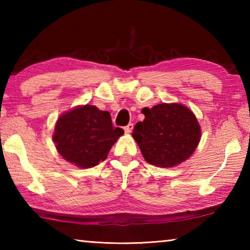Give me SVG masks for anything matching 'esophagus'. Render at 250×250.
Wrapping results in <instances>:
<instances>
[{
    "instance_id": "obj_1",
    "label": "esophagus",
    "mask_w": 250,
    "mask_h": 250,
    "mask_svg": "<svg viewBox=\"0 0 250 250\" xmlns=\"http://www.w3.org/2000/svg\"><path fill=\"white\" fill-rule=\"evenodd\" d=\"M124 129L125 131V133H130L131 131H132V129H133V124H129L128 125H125Z\"/></svg>"
}]
</instances>
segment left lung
<instances>
[{"label": "left lung", "mask_w": 250, "mask_h": 250, "mask_svg": "<svg viewBox=\"0 0 250 250\" xmlns=\"http://www.w3.org/2000/svg\"><path fill=\"white\" fill-rule=\"evenodd\" d=\"M145 120L133 128V138L147 163L172 167L188 160L198 146L201 128L194 113L179 104L143 108Z\"/></svg>", "instance_id": "left-lung-1"}]
</instances>
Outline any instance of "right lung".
Segmentation results:
<instances>
[{
  "label": "right lung",
  "mask_w": 250,
  "mask_h": 250,
  "mask_svg": "<svg viewBox=\"0 0 250 250\" xmlns=\"http://www.w3.org/2000/svg\"><path fill=\"white\" fill-rule=\"evenodd\" d=\"M122 134L124 130L112 125L108 111L86 104L59 117L53 139L66 161L89 168L107 159L113 143Z\"/></svg>",
  "instance_id": "1"
}]
</instances>
